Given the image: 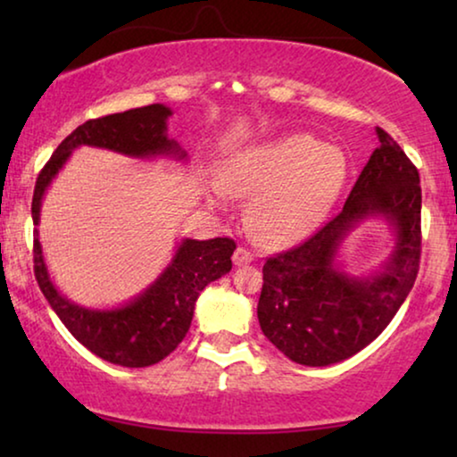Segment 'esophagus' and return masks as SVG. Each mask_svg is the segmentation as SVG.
<instances>
[{"mask_svg":"<svg viewBox=\"0 0 457 457\" xmlns=\"http://www.w3.org/2000/svg\"><path fill=\"white\" fill-rule=\"evenodd\" d=\"M233 262H235V266H245V264H249V262H253V253L245 247H237L233 253Z\"/></svg>","mask_w":457,"mask_h":457,"instance_id":"1","label":"esophagus"}]
</instances>
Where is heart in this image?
Listing matches in <instances>:
<instances>
[{
    "instance_id": "1",
    "label": "heart",
    "mask_w": 457,
    "mask_h": 457,
    "mask_svg": "<svg viewBox=\"0 0 457 457\" xmlns=\"http://www.w3.org/2000/svg\"><path fill=\"white\" fill-rule=\"evenodd\" d=\"M347 179L345 154L316 137L287 135L243 149L228 162L222 191L252 197L247 220L260 241L278 245L310 233ZM220 193V189H216Z\"/></svg>"
}]
</instances>
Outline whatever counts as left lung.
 Listing matches in <instances>:
<instances>
[{
    "label": "left lung",
    "mask_w": 457,
    "mask_h": 457,
    "mask_svg": "<svg viewBox=\"0 0 457 457\" xmlns=\"http://www.w3.org/2000/svg\"><path fill=\"white\" fill-rule=\"evenodd\" d=\"M360 172L345 205L302 245L268 258L262 272V333L302 366H330L364 349L386 328L414 287L420 266L422 191L416 166L389 133ZM366 217H383L394 249L378 271L352 278L340 268V243Z\"/></svg>",
    "instance_id": "8db88e82"
}]
</instances>
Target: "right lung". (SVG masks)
<instances>
[{"instance_id":"1","label":"right lung","mask_w":457,"mask_h":457,"mask_svg":"<svg viewBox=\"0 0 457 457\" xmlns=\"http://www.w3.org/2000/svg\"><path fill=\"white\" fill-rule=\"evenodd\" d=\"M172 110L164 104H152L120 114L87 120L60 143L37 179L33 193L35 224V277L52 310L71 330L74 339L110 364L145 368L158 364L172 353L191 327L195 302L212 280L224 277L233 268L230 255L237 249L228 237L197 241L183 239L164 272L145 291L124 305L93 310L62 295L49 278L39 243L41 202L55 174L62 170L72 152L80 145L102 147L129 158H174L187 160V152L168 137V118Z\"/></svg>"}]
</instances>
